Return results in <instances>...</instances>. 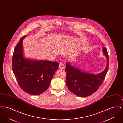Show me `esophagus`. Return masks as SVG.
Returning <instances> with one entry per match:
<instances>
[{
  "mask_svg": "<svg viewBox=\"0 0 123 123\" xmlns=\"http://www.w3.org/2000/svg\"><path fill=\"white\" fill-rule=\"evenodd\" d=\"M59 67L61 69H65V65L64 64L62 63H60L59 64Z\"/></svg>",
  "mask_w": 123,
  "mask_h": 123,
  "instance_id": "34e87169",
  "label": "esophagus"
}]
</instances>
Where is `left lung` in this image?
I'll return each instance as SVG.
<instances>
[{"mask_svg":"<svg viewBox=\"0 0 123 123\" xmlns=\"http://www.w3.org/2000/svg\"><path fill=\"white\" fill-rule=\"evenodd\" d=\"M103 53L107 59V66L105 70L98 74L87 73L71 66L69 63L66 64V83L72 93L85 97L98 89L105 78L109 66V57L105 48H103Z\"/></svg>","mask_w":123,"mask_h":123,"instance_id":"1","label":"left lung"}]
</instances>
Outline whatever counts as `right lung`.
Segmentation results:
<instances>
[{
	"label": "right lung",
	"mask_w": 123,
	"mask_h": 123,
	"mask_svg": "<svg viewBox=\"0 0 123 123\" xmlns=\"http://www.w3.org/2000/svg\"><path fill=\"white\" fill-rule=\"evenodd\" d=\"M23 36L15 48L12 58V69L18 83L24 92L38 95L48 88L53 75L58 69L57 62L30 60L24 59L23 52Z\"/></svg>",
	"instance_id": "right-lung-1"
}]
</instances>
